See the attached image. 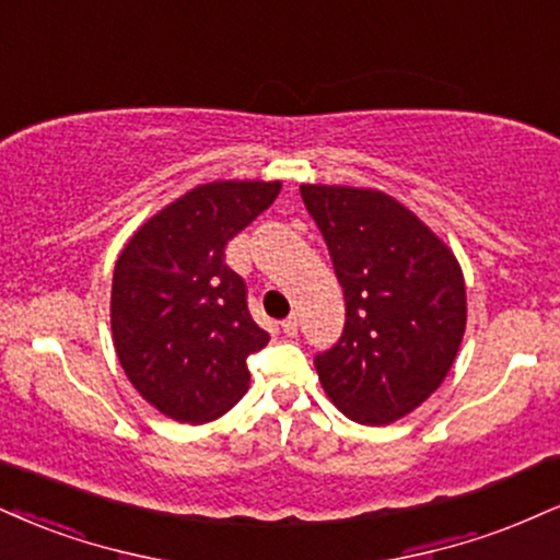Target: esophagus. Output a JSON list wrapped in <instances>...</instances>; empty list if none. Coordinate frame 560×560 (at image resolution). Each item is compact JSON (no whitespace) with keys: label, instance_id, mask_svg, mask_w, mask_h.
<instances>
[{"label":"esophagus","instance_id":"obj_1","mask_svg":"<svg viewBox=\"0 0 560 560\" xmlns=\"http://www.w3.org/2000/svg\"><path fill=\"white\" fill-rule=\"evenodd\" d=\"M281 331H284L287 336H298V331H300V320H298V315H289V318L281 323Z\"/></svg>","mask_w":560,"mask_h":560}]
</instances>
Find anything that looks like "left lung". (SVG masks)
I'll list each match as a JSON object with an SVG mask.
<instances>
[{
	"label": "left lung",
	"mask_w": 560,
	"mask_h": 560,
	"mask_svg": "<svg viewBox=\"0 0 560 560\" xmlns=\"http://www.w3.org/2000/svg\"><path fill=\"white\" fill-rule=\"evenodd\" d=\"M318 224L347 323L315 357L323 390L349 420L390 425L441 386L467 328V289L451 247L373 187L300 185Z\"/></svg>",
	"instance_id": "8db88e82"
}]
</instances>
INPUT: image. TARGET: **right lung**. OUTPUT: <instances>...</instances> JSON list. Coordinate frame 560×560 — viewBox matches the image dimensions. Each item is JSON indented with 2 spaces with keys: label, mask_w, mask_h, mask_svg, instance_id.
<instances>
[{
  "label": "right lung",
  "mask_w": 560,
  "mask_h": 560,
  "mask_svg": "<svg viewBox=\"0 0 560 560\" xmlns=\"http://www.w3.org/2000/svg\"><path fill=\"white\" fill-rule=\"evenodd\" d=\"M281 182L219 179L153 213L119 253L112 336L127 381L161 415L211 422L250 388L268 334L247 310L226 242L273 203Z\"/></svg>",
  "instance_id": "right-lung-1"
}]
</instances>
